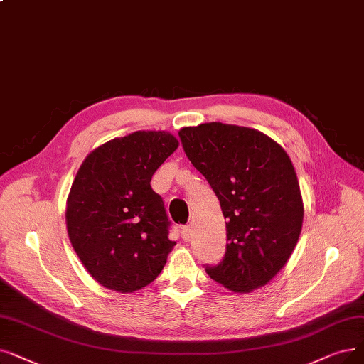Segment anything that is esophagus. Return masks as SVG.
<instances>
[{
    "label": "esophagus",
    "mask_w": 364,
    "mask_h": 364,
    "mask_svg": "<svg viewBox=\"0 0 364 364\" xmlns=\"http://www.w3.org/2000/svg\"><path fill=\"white\" fill-rule=\"evenodd\" d=\"M192 228L191 226H184V228H181V238L186 241V242H188L192 240Z\"/></svg>",
    "instance_id": "34e87169"
}]
</instances>
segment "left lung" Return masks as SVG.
<instances>
[{
    "label": "left lung",
    "instance_id": "8db88e82",
    "mask_svg": "<svg viewBox=\"0 0 364 364\" xmlns=\"http://www.w3.org/2000/svg\"><path fill=\"white\" fill-rule=\"evenodd\" d=\"M226 218V255L207 274L233 293L266 286L289 262L304 223L294 166L266 134L220 122L178 132Z\"/></svg>",
    "mask_w": 364,
    "mask_h": 364
}]
</instances>
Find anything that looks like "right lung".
Segmentation results:
<instances>
[{"instance_id": "obj_1", "label": "right lung", "mask_w": 364, "mask_h": 364, "mask_svg": "<svg viewBox=\"0 0 364 364\" xmlns=\"http://www.w3.org/2000/svg\"><path fill=\"white\" fill-rule=\"evenodd\" d=\"M178 146L169 132L136 131L93 149L78 168L67 198L68 238L105 289L134 293L162 272L176 242L150 181Z\"/></svg>"}]
</instances>
